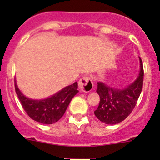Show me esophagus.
I'll return each instance as SVG.
<instances>
[{"label":"esophagus","instance_id":"1","mask_svg":"<svg viewBox=\"0 0 160 160\" xmlns=\"http://www.w3.org/2000/svg\"><path fill=\"white\" fill-rule=\"evenodd\" d=\"M79 88L83 92H90L93 88V82L91 79L88 77H83L79 80L78 82Z\"/></svg>","mask_w":160,"mask_h":160}]
</instances>
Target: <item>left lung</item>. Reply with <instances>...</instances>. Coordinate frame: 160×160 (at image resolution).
Segmentation results:
<instances>
[{"mask_svg":"<svg viewBox=\"0 0 160 160\" xmlns=\"http://www.w3.org/2000/svg\"><path fill=\"white\" fill-rule=\"evenodd\" d=\"M140 70L138 77L123 89L112 88L103 82H98L97 93L100 103L94 114L101 122L114 125L125 120L136 105L143 85L142 61L139 57Z\"/></svg>","mask_w":160,"mask_h":160,"instance_id":"8db88e82","label":"left lung"}]
</instances>
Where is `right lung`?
<instances>
[{
	"mask_svg": "<svg viewBox=\"0 0 160 160\" xmlns=\"http://www.w3.org/2000/svg\"><path fill=\"white\" fill-rule=\"evenodd\" d=\"M15 92L24 110L35 122L50 125L56 123L63 116L71 100L78 93L77 82L66 87L49 98L34 100L25 97L21 92L14 80Z\"/></svg>",
	"mask_w": 160,
	"mask_h": 160,
	"instance_id": "obj_1",
	"label": "right lung"
}]
</instances>
